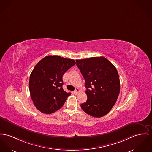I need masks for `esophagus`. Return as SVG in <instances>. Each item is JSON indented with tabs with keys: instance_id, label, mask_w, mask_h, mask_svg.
<instances>
[{
	"instance_id": "34e87169",
	"label": "esophagus",
	"mask_w": 152,
	"mask_h": 152,
	"mask_svg": "<svg viewBox=\"0 0 152 152\" xmlns=\"http://www.w3.org/2000/svg\"><path fill=\"white\" fill-rule=\"evenodd\" d=\"M79 91H80V89L78 88H76L75 90L74 91V93L75 94H77L79 93Z\"/></svg>"
}]
</instances>
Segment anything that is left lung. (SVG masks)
Listing matches in <instances>:
<instances>
[{
	"instance_id": "obj_1",
	"label": "left lung",
	"mask_w": 152,
	"mask_h": 152,
	"mask_svg": "<svg viewBox=\"0 0 152 152\" xmlns=\"http://www.w3.org/2000/svg\"><path fill=\"white\" fill-rule=\"evenodd\" d=\"M76 63L85 80L88 96L81 108L95 118L105 116L111 110L120 92L116 67L103 56L76 60Z\"/></svg>"
}]
</instances>
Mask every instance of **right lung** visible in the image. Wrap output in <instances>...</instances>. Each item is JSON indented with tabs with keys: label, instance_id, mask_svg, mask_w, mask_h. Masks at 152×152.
I'll list each match as a JSON object with an SVG mask.
<instances>
[{
	"label": "right lung",
	"instance_id": "add662e5",
	"mask_svg": "<svg viewBox=\"0 0 152 152\" xmlns=\"http://www.w3.org/2000/svg\"><path fill=\"white\" fill-rule=\"evenodd\" d=\"M75 64L73 59L49 55L35 66L31 72L29 86L31 98L39 111L51 114L64 105L71 93L63 90L62 77Z\"/></svg>",
	"mask_w": 152,
	"mask_h": 152
}]
</instances>
